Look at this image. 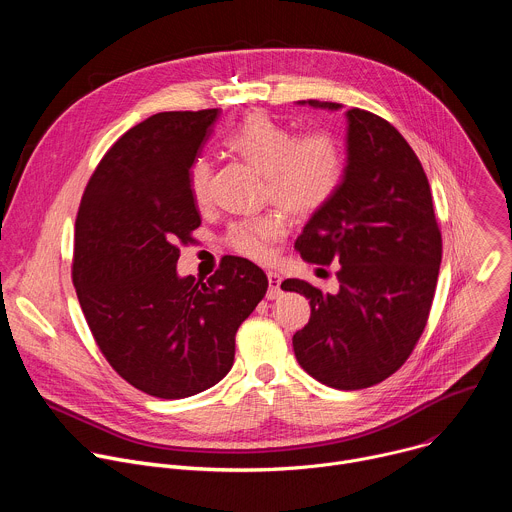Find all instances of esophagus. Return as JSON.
Instances as JSON below:
<instances>
[{
    "label": "esophagus",
    "instance_id": "1",
    "mask_svg": "<svg viewBox=\"0 0 512 512\" xmlns=\"http://www.w3.org/2000/svg\"><path fill=\"white\" fill-rule=\"evenodd\" d=\"M267 281H269V289H267V300H277L281 296V275L273 269L267 271Z\"/></svg>",
    "mask_w": 512,
    "mask_h": 512
}]
</instances>
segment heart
Returning <instances> with one entry per match:
<instances>
[{"instance_id": "heart-1", "label": "heart", "mask_w": 512, "mask_h": 512, "mask_svg": "<svg viewBox=\"0 0 512 512\" xmlns=\"http://www.w3.org/2000/svg\"><path fill=\"white\" fill-rule=\"evenodd\" d=\"M231 152L263 174L265 192L275 204L296 216L324 208L336 194L344 160L338 143L324 131L291 135L289 129L265 113L249 115L227 139ZM210 166L198 160L190 172V188L198 202L208 198ZM283 235V221L273 214H259L231 227L227 243L249 259H267L271 243Z\"/></svg>"}]
</instances>
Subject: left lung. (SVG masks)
Masks as SVG:
<instances>
[{
    "label": "left lung",
    "instance_id": "obj_1",
    "mask_svg": "<svg viewBox=\"0 0 512 512\" xmlns=\"http://www.w3.org/2000/svg\"><path fill=\"white\" fill-rule=\"evenodd\" d=\"M340 111V103L298 101ZM346 166L336 194L296 241L302 259L336 263L338 291L304 279L281 289L310 300V322L294 334L300 367L322 385L354 391L393 375L417 344L435 294L442 235L415 152L379 115L346 113Z\"/></svg>",
    "mask_w": 512,
    "mask_h": 512
}]
</instances>
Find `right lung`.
<instances>
[{
	"instance_id": "add662e5",
	"label": "right lung",
	"mask_w": 512,
	"mask_h": 512,
	"mask_svg": "<svg viewBox=\"0 0 512 512\" xmlns=\"http://www.w3.org/2000/svg\"><path fill=\"white\" fill-rule=\"evenodd\" d=\"M218 109L156 113L121 135L83 194L72 281L111 367L135 389L184 399L231 371L235 334L267 275L225 257L214 275H178V243L200 227L190 168Z\"/></svg>"
}]
</instances>
